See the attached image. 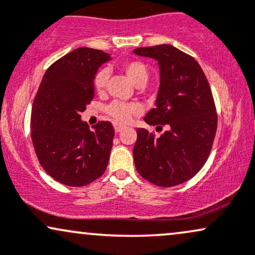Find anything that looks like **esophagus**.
<instances>
[{"instance_id": "obj_1", "label": "esophagus", "mask_w": 255, "mask_h": 255, "mask_svg": "<svg viewBox=\"0 0 255 255\" xmlns=\"http://www.w3.org/2000/svg\"><path fill=\"white\" fill-rule=\"evenodd\" d=\"M124 126L121 125H118V124H114V129H115L116 133H119V131H121L122 129H124Z\"/></svg>"}]
</instances>
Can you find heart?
<instances>
[{
  "label": "heart",
  "mask_w": 255,
  "mask_h": 255,
  "mask_svg": "<svg viewBox=\"0 0 255 255\" xmlns=\"http://www.w3.org/2000/svg\"><path fill=\"white\" fill-rule=\"evenodd\" d=\"M122 71L128 78V80L135 86H144L148 79V69L146 64L141 61H129L126 62L122 66ZM108 73L107 69H101L95 77V89L97 92H103L105 84L108 80ZM141 107L139 104L129 103L124 104L120 102H113L109 107L107 108V113L109 114L116 122H121V124H127L129 122L134 116H137L141 114Z\"/></svg>",
  "instance_id": "b5f03b06"
}]
</instances>
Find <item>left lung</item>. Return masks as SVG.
<instances>
[{
    "label": "left lung",
    "mask_w": 255,
    "mask_h": 255,
    "mask_svg": "<svg viewBox=\"0 0 255 255\" xmlns=\"http://www.w3.org/2000/svg\"><path fill=\"white\" fill-rule=\"evenodd\" d=\"M135 55L154 58L159 67L156 108L144 118L165 130L154 137L137 128L133 157L137 172L159 187L191 180L210 156L217 130V114L209 81L200 64L170 44L134 49Z\"/></svg>",
    "instance_id": "8db88e82"
}]
</instances>
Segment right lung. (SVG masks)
<instances>
[{"mask_svg": "<svg viewBox=\"0 0 255 255\" xmlns=\"http://www.w3.org/2000/svg\"><path fill=\"white\" fill-rule=\"evenodd\" d=\"M109 54L78 48L45 72L32 105L31 137L40 165L71 187L86 186L104 174L115 130L108 121L93 126L81 120L95 97V77Z\"/></svg>", "mask_w": 255, "mask_h": 255, "instance_id": "right-lung-1", "label": "right lung"}]
</instances>
